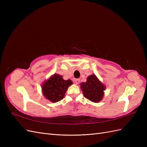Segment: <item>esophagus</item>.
I'll return each mask as SVG.
<instances>
[{
    "label": "esophagus",
    "mask_w": 147,
    "mask_h": 147,
    "mask_svg": "<svg viewBox=\"0 0 147 147\" xmlns=\"http://www.w3.org/2000/svg\"><path fill=\"white\" fill-rule=\"evenodd\" d=\"M74 81H75V84H78L80 83V79H75Z\"/></svg>",
    "instance_id": "esophagus-1"
}]
</instances>
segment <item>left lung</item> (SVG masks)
Returning <instances> with one entry per match:
<instances>
[{"mask_svg": "<svg viewBox=\"0 0 147 147\" xmlns=\"http://www.w3.org/2000/svg\"><path fill=\"white\" fill-rule=\"evenodd\" d=\"M80 88L84 96L91 102L98 103L104 96L106 86L102 83L95 74L88 77L86 82L80 83Z\"/></svg>", "mask_w": 147, "mask_h": 147, "instance_id": "1", "label": "left lung"}]
</instances>
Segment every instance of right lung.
<instances>
[{"instance_id": "right-lung-1", "label": "right lung", "mask_w": 147, "mask_h": 147, "mask_svg": "<svg viewBox=\"0 0 147 147\" xmlns=\"http://www.w3.org/2000/svg\"><path fill=\"white\" fill-rule=\"evenodd\" d=\"M72 84L71 80H65L62 75L55 74L42 84V94L47 100L55 103L64 98L67 88Z\"/></svg>"}]
</instances>
